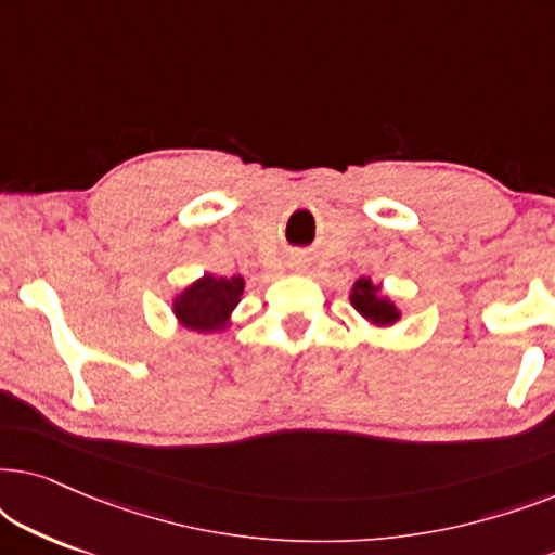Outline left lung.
I'll use <instances>...</instances> for the list:
<instances>
[{
    "instance_id": "obj_1",
    "label": "left lung",
    "mask_w": 555,
    "mask_h": 555,
    "mask_svg": "<svg viewBox=\"0 0 555 555\" xmlns=\"http://www.w3.org/2000/svg\"><path fill=\"white\" fill-rule=\"evenodd\" d=\"M351 302L359 310L361 315H366L371 323H393L399 318L397 308H393V302H389L386 298L378 295V287L371 285V280H356L353 285V295H351Z\"/></svg>"
}]
</instances>
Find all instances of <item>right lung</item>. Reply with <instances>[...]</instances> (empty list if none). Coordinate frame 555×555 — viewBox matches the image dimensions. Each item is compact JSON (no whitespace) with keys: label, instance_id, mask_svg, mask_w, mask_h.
I'll use <instances>...</instances> for the list:
<instances>
[{"label":"right lung","instance_id":"right-lung-1","mask_svg":"<svg viewBox=\"0 0 555 555\" xmlns=\"http://www.w3.org/2000/svg\"><path fill=\"white\" fill-rule=\"evenodd\" d=\"M242 287H245L242 275H204L179 295L173 302V313L192 331H222L232 308L240 302Z\"/></svg>","mask_w":555,"mask_h":555}]
</instances>
